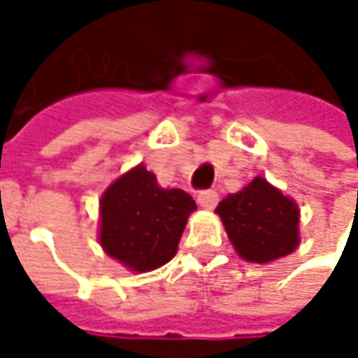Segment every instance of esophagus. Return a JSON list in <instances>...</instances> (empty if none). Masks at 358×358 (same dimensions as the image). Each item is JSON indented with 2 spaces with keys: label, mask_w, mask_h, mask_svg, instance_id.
I'll use <instances>...</instances> for the list:
<instances>
[{
  "label": "esophagus",
  "mask_w": 358,
  "mask_h": 358,
  "mask_svg": "<svg viewBox=\"0 0 358 358\" xmlns=\"http://www.w3.org/2000/svg\"><path fill=\"white\" fill-rule=\"evenodd\" d=\"M196 201L203 209H213L217 205V192L215 190H201Z\"/></svg>",
  "instance_id": "esophagus-1"
}]
</instances>
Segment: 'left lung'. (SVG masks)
<instances>
[{
  "mask_svg": "<svg viewBox=\"0 0 358 358\" xmlns=\"http://www.w3.org/2000/svg\"><path fill=\"white\" fill-rule=\"evenodd\" d=\"M215 213L236 252L250 263H271L299 247V207L261 176L220 201Z\"/></svg>",
  "mask_w": 358,
  "mask_h": 358,
  "instance_id": "8db88e82",
  "label": "left lung"
}]
</instances>
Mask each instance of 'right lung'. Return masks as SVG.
<instances>
[{
  "instance_id": "add662e5",
  "label": "right lung",
  "mask_w": 358,
  "mask_h": 358,
  "mask_svg": "<svg viewBox=\"0 0 358 358\" xmlns=\"http://www.w3.org/2000/svg\"><path fill=\"white\" fill-rule=\"evenodd\" d=\"M196 209L180 188H162L143 164L111 182L99 201V243L130 271L166 265L178 250L188 215Z\"/></svg>"
}]
</instances>
